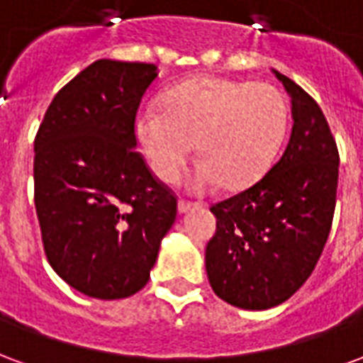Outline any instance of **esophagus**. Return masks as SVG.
Returning <instances> with one entry per match:
<instances>
[{"label": "esophagus", "instance_id": "1", "mask_svg": "<svg viewBox=\"0 0 363 363\" xmlns=\"http://www.w3.org/2000/svg\"><path fill=\"white\" fill-rule=\"evenodd\" d=\"M196 202H189V200H179V213H186L192 208H196Z\"/></svg>", "mask_w": 363, "mask_h": 363}]
</instances>
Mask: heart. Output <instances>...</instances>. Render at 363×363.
Returning a JSON list of instances; mask_svg holds the SVG:
<instances>
[{
	"label": "heart",
	"instance_id": "b5f03b06",
	"mask_svg": "<svg viewBox=\"0 0 363 363\" xmlns=\"http://www.w3.org/2000/svg\"><path fill=\"white\" fill-rule=\"evenodd\" d=\"M288 128V104L268 83L200 75L167 91L163 108L145 106L134 118L135 142L151 171L173 182L194 150L200 155L189 186L225 182L245 189L272 165Z\"/></svg>",
	"mask_w": 363,
	"mask_h": 363
}]
</instances>
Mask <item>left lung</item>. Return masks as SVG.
Listing matches in <instances>:
<instances>
[{
  "instance_id": "1",
  "label": "left lung",
  "mask_w": 363,
  "mask_h": 363,
  "mask_svg": "<svg viewBox=\"0 0 363 363\" xmlns=\"http://www.w3.org/2000/svg\"><path fill=\"white\" fill-rule=\"evenodd\" d=\"M291 99V135L251 189L213 204L206 272L216 296L262 311L301 288L325 249L336 206L338 150L325 114L296 82L272 69Z\"/></svg>"
}]
</instances>
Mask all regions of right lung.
<instances>
[{
    "label": "right lung",
    "mask_w": 363,
    "mask_h": 363,
    "mask_svg": "<svg viewBox=\"0 0 363 363\" xmlns=\"http://www.w3.org/2000/svg\"><path fill=\"white\" fill-rule=\"evenodd\" d=\"M157 66L96 60L58 91L35 138V206L46 259L85 296L147 284L177 198L135 151L134 118Z\"/></svg>",
    "instance_id": "obj_1"
}]
</instances>
